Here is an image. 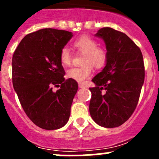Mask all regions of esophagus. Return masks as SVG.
<instances>
[{
  "mask_svg": "<svg viewBox=\"0 0 159 159\" xmlns=\"http://www.w3.org/2000/svg\"><path fill=\"white\" fill-rule=\"evenodd\" d=\"M78 87H79L80 89H84V88H85L86 86L84 85V84H78Z\"/></svg>",
  "mask_w": 159,
  "mask_h": 159,
  "instance_id": "34e87169",
  "label": "esophagus"
}]
</instances>
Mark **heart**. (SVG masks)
Instances as JSON below:
<instances>
[{
    "instance_id": "obj_1",
    "label": "heart",
    "mask_w": 159,
    "mask_h": 159,
    "mask_svg": "<svg viewBox=\"0 0 159 159\" xmlns=\"http://www.w3.org/2000/svg\"><path fill=\"white\" fill-rule=\"evenodd\" d=\"M98 43L88 35H82L73 42V46L78 53L83 54L80 67H75L67 70V77L78 82H83L89 78L93 71L103 68L108 61V51L105 48L98 46ZM60 61L63 66H69L72 61V54L68 48H63L60 52Z\"/></svg>"
}]
</instances>
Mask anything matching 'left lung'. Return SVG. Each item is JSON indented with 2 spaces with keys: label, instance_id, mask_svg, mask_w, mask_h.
<instances>
[{
  "label": "left lung",
  "instance_id": "1",
  "mask_svg": "<svg viewBox=\"0 0 159 159\" xmlns=\"http://www.w3.org/2000/svg\"><path fill=\"white\" fill-rule=\"evenodd\" d=\"M105 41L106 66L92 79L89 111L100 126L115 128L131 116L145 81V65L140 48L125 33L111 28L96 34Z\"/></svg>",
  "mask_w": 159,
  "mask_h": 159
}]
</instances>
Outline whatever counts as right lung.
Returning <instances> with one entry per match:
<instances>
[{
    "instance_id": "right-lung-1",
    "label": "right lung",
    "mask_w": 159,
    "mask_h": 159,
    "mask_svg": "<svg viewBox=\"0 0 159 159\" xmlns=\"http://www.w3.org/2000/svg\"><path fill=\"white\" fill-rule=\"evenodd\" d=\"M72 36L64 30H37L27 34L13 54L14 89L26 115L41 129H61L69 119L78 85L65 80L60 52ZM54 87L60 89L54 92Z\"/></svg>"
}]
</instances>
